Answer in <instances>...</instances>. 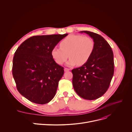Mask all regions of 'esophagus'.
Masks as SVG:
<instances>
[{"label": "esophagus", "mask_w": 132, "mask_h": 132, "mask_svg": "<svg viewBox=\"0 0 132 132\" xmlns=\"http://www.w3.org/2000/svg\"><path fill=\"white\" fill-rule=\"evenodd\" d=\"M70 70L69 68H64V71H65V72H68V71H70Z\"/></svg>", "instance_id": "34e87169"}]
</instances>
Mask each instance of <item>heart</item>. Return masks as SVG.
<instances>
[{"label": "heart", "instance_id": "1", "mask_svg": "<svg viewBox=\"0 0 132 132\" xmlns=\"http://www.w3.org/2000/svg\"><path fill=\"white\" fill-rule=\"evenodd\" d=\"M60 47L54 46L51 54L52 58L59 65H62L69 57L67 62L68 66L78 64H86L90 59L94 50V42L92 39L80 35H70L60 43Z\"/></svg>", "mask_w": 132, "mask_h": 132}]
</instances>
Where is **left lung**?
I'll list each match as a JSON object with an SVG mask.
<instances>
[{
    "label": "left lung",
    "instance_id": "left-lung-1",
    "mask_svg": "<svg viewBox=\"0 0 132 132\" xmlns=\"http://www.w3.org/2000/svg\"><path fill=\"white\" fill-rule=\"evenodd\" d=\"M80 32L86 33L93 39L94 50L86 64L72 70L73 86L81 97L94 100L104 94L109 87L114 74L113 53L100 35L89 31Z\"/></svg>",
    "mask_w": 132,
    "mask_h": 132
}]
</instances>
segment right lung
<instances>
[{
  "label": "right lung",
  "instance_id": "obj_1",
  "mask_svg": "<svg viewBox=\"0 0 132 132\" xmlns=\"http://www.w3.org/2000/svg\"><path fill=\"white\" fill-rule=\"evenodd\" d=\"M67 35L32 36L17 48L12 74L18 90L27 100L44 104L53 98L64 70L53 60L51 52Z\"/></svg>",
  "mask_w": 132,
  "mask_h": 132
}]
</instances>
